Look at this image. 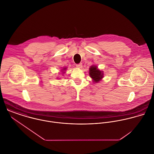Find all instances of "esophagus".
<instances>
[{"label":"esophagus","mask_w":154,"mask_h":154,"mask_svg":"<svg viewBox=\"0 0 154 154\" xmlns=\"http://www.w3.org/2000/svg\"><path fill=\"white\" fill-rule=\"evenodd\" d=\"M76 67H78V68H82V63H79V64H78V65H76Z\"/></svg>","instance_id":"esophagus-1"}]
</instances>
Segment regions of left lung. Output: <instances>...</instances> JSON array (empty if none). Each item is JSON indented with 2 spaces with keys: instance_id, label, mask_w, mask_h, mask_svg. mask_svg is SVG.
<instances>
[{
  "instance_id": "left-lung-1",
  "label": "left lung",
  "mask_w": 154,
  "mask_h": 154,
  "mask_svg": "<svg viewBox=\"0 0 154 154\" xmlns=\"http://www.w3.org/2000/svg\"><path fill=\"white\" fill-rule=\"evenodd\" d=\"M89 75L92 78L94 82H99L103 77L102 72L98 69L95 66H91L89 68Z\"/></svg>"
}]
</instances>
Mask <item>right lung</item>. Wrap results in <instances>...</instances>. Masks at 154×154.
Segmentation results:
<instances>
[{"mask_svg": "<svg viewBox=\"0 0 154 154\" xmlns=\"http://www.w3.org/2000/svg\"><path fill=\"white\" fill-rule=\"evenodd\" d=\"M66 68H64V70H65V69H66Z\"/></svg>", "mask_w": 154, "mask_h": 154, "instance_id": "add662e5", "label": "right lung"}]
</instances>
